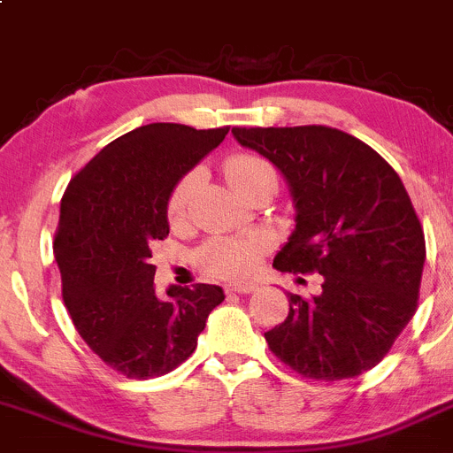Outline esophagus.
<instances>
[{"mask_svg": "<svg viewBox=\"0 0 453 453\" xmlns=\"http://www.w3.org/2000/svg\"><path fill=\"white\" fill-rule=\"evenodd\" d=\"M225 290L226 295H250V292L257 290V286H255V283H231Z\"/></svg>", "mask_w": 453, "mask_h": 453, "instance_id": "esophagus-1", "label": "esophagus"}]
</instances>
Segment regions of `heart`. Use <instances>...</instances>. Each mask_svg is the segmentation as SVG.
Listing matches in <instances>:
<instances>
[{
	"instance_id": "obj_1",
	"label": "heart",
	"mask_w": 453,
	"mask_h": 453,
	"mask_svg": "<svg viewBox=\"0 0 453 453\" xmlns=\"http://www.w3.org/2000/svg\"><path fill=\"white\" fill-rule=\"evenodd\" d=\"M222 174H225L226 183L235 189L237 194L244 196L246 189L253 183H257L264 176H274L273 167L264 161V158L255 155H240L228 157L222 165ZM196 188V172L185 174L167 198V216L172 222L183 220L185 213L189 209V200H192ZM265 253V240L257 235H228L216 237V240L207 242L203 249L196 253V261L200 268L207 274L220 279H244L257 270Z\"/></svg>"
}]
</instances>
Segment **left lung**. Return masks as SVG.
Here are the masks:
<instances>
[{"mask_svg": "<svg viewBox=\"0 0 453 453\" xmlns=\"http://www.w3.org/2000/svg\"><path fill=\"white\" fill-rule=\"evenodd\" d=\"M290 185L296 226L273 265L319 273L316 296L290 295L265 331L270 351L307 380L380 365L417 311L426 237L399 174L371 146L329 126L233 128Z\"/></svg>", "mask_w": 453, "mask_h": 453, "instance_id": "left-lung-1", "label": "left lung"}]
</instances>
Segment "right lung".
Instances as JSON below:
<instances>
[{
    "label": "right lung",
    "instance_id": "1",
    "mask_svg": "<svg viewBox=\"0 0 453 453\" xmlns=\"http://www.w3.org/2000/svg\"><path fill=\"white\" fill-rule=\"evenodd\" d=\"M225 128L148 124L102 148L60 200L54 255L63 301L91 351L130 380L165 375L198 344L225 301L218 286H172L155 295L150 244L170 233L174 185L226 137Z\"/></svg>",
    "mask_w": 453,
    "mask_h": 453
}]
</instances>
